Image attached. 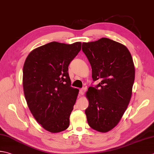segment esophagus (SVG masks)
<instances>
[{"label": "esophagus", "instance_id": "esophagus-1", "mask_svg": "<svg viewBox=\"0 0 154 154\" xmlns=\"http://www.w3.org/2000/svg\"><path fill=\"white\" fill-rule=\"evenodd\" d=\"M85 91H86V88H85V87H83V88H81V89H80L79 94H80L81 95H84V93H85Z\"/></svg>", "mask_w": 154, "mask_h": 154}]
</instances>
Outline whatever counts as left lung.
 <instances>
[{
	"instance_id": "obj_1",
	"label": "left lung",
	"mask_w": 154,
	"mask_h": 154,
	"mask_svg": "<svg viewBox=\"0 0 154 154\" xmlns=\"http://www.w3.org/2000/svg\"><path fill=\"white\" fill-rule=\"evenodd\" d=\"M82 51L91 66L93 82L101 81L86 93L87 122L95 130L107 132L119 123L130 101L135 79L133 59L127 47L107 38L83 43Z\"/></svg>"
}]
</instances>
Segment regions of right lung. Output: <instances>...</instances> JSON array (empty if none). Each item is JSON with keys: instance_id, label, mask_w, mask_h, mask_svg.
<instances>
[{"instance_id": "1", "label": "right lung", "mask_w": 154, "mask_h": 154, "mask_svg": "<svg viewBox=\"0 0 154 154\" xmlns=\"http://www.w3.org/2000/svg\"><path fill=\"white\" fill-rule=\"evenodd\" d=\"M81 49V42H51L32 51L23 66L27 105L37 122L52 133L65 130L79 90L71 85L68 67Z\"/></svg>"}]
</instances>
